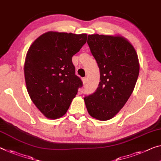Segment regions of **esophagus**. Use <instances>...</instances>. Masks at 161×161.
Returning a JSON list of instances; mask_svg holds the SVG:
<instances>
[{
	"label": "esophagus",
	"instance_id": "esophagus-1",
	"mask_svg": "<svg viewBox=\"0 0 161 161\" xmlns=\"http://www.w3.org/2000/svg\"><path fill=\"white\" fill-rule=\"evenodd\" d=\"M82 80H83V85H86V82H87V78H83Z\"/></svg>",
	"mask_w": 161,
	"mask_h": 161
}]
</instances>
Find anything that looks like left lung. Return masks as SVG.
Segmentation results:
<instances>
[{
	"instance_id": "1",
	"label": "left lung",
	"mask_w": 161,
	"mask_h": 161,
	"mask_svg": "<svg viewBox=\"0 0 161 161\" xmlns=\"http://www.w3.org/2000/svg\"><path fill=\"white\" fill-rule=\"evenodd\" d=\"M87 43L100 70L96 91L84 97L88 112L96 119L113 118L134 90L140 65L135 48L120 36L92 34Z\"/></svg>"
}]
</instances>
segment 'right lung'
Listing matches in <instances>:
<instances>
[{"label":"right lung","instance_id":"obj_1","mask_svg":"<svg viewBox=\"0 0 161 161\" xmlns=\"http://www.w3.org/2000/svg\"><path fill=\"white\" fill-rule=\"evenodd\" d=\"M87 34L48 31L36 39L24 64L31 101L47 118L65 114L83 82L75 75L73 56L86 44Z\"/></svg>","mask_w":161,"mask_h":161}]
</instances>
